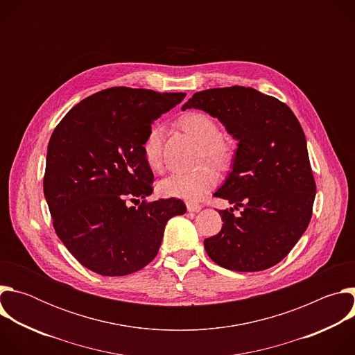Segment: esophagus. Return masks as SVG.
<instances>
[{"label":"esophagus","mask_w":355,"mask_h":355,"mask_svg":"<svg viewBox=\"0 0 355 355\" xmlns=\"http://www.w3.org/2000/svg\"><path fill=\"white\" fill-rule=\"evenodd\" d=\"M187 209H188V212L198 214V212H200L202 207H200V205H198V204H192V202H188V204H187Z\"/></svg>","instance_id":"1"}]
</instances>
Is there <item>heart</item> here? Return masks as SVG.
I'll return each instance as SVG.
<instances>
[{"mask_svg": "<svg viewBox=\"0 0 355 355\" xmlns=\"http://www.w3.org/2000/svg\"><path fill=\"white\" fill-rule=\"evenodd\" d=\"M180 126L200 144V156L214 164H223L229 155V143L219 136L216 122L205 114L191 112L180 119ZM163 128L153 125L141 144L143 159L148 168L160 170L163 166L162 153ZM218 181L216 173L211 167H200L188 173H173L159 181L157 192L164 198L184 200H198L204 196Z\"/></svg>", "mask_w": 355, "mask_h": 355, "instance_id": "heart-1", "label": "heart"}]
</instances>
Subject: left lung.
Instances as JSON below:
<instances>
[{
	"label": "left lung",
	"mask_w": 355,
	"mask_h": 355,
	"mask_svg": "<svg viewBox=\"0 0 355 355\" xmlns=\"http://www.w3.org/2000/svg\"><path fill=\"white\" fill-rule=\"evenodd\" d=\"M191 108L218 118L237 141L232 170L215 192L233 208L218 211L223 226L205 239L208 256L239 272L278 264L305 233L316 195L299 121L277 98L240 85L195 92L181 110Z\"/></svg>",
	"instance_id": "obj_1"
}]
</instances>
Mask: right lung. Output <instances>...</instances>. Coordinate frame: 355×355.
Returning <instances> with one entry per match:
<instances>
[{
    "label": "right lung",
    "instance_id": "obj_1",
    "mask_svg": "<svg viewBox=\"0 0 355 355\" xmlns=\"http://www.w3.org/2000/svg\"><path fill=\"white\" fill-rule=\"evenodd\" d=\"M184 96L108 88L83 99L50 137L44 198L59 239L85 268L107 277L141 270L157 256L167 222L187 212L174 198L126 204L153 192L141 144L151 122Z\"/></svg>",
    "mask_w": 355,
    "mask_h": 355
}]
</instances>
